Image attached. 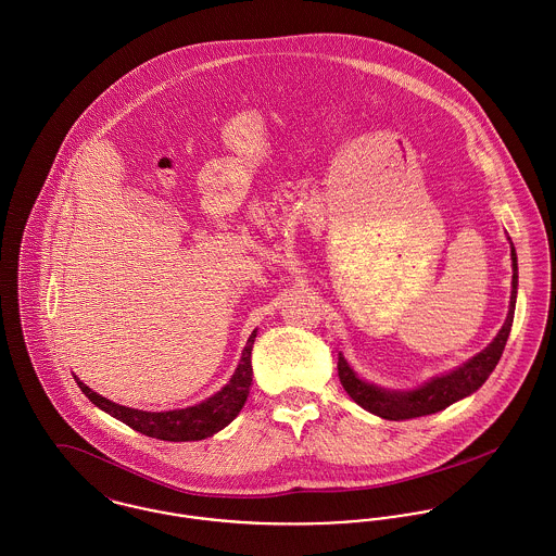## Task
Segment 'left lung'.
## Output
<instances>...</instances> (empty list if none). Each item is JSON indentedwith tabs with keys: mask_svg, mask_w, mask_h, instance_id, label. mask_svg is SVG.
Wrapping results in <instances>:
<instances>
[{
	"mask_svg": "<svg viewBox=\"0 0 556 556\" xmlns=\"http://www.w3.org/2000/svg\"><path fill=\"white\" fill-rule=\"evenodd\" d=\"M511 266H514V279H511V301H509V314L507 320L503 325V329L494 337V341L481 350L477 356H472L470 361H466L462 367H457L455 371L432 378L430 382H426L424 387L415 389V391H384L378 389L374 384H367L363 380H358L354 376V371L348 367L345 358L339 356L337 361V374H339V382L345 389V393L365 410L389 419V421H404V419H415V417H426V415H434L439 410H443L446 406H451L453 402L475 393L485 380L488 376L494 371L507 337L511 333V325H514V309H516V292H518V257H516V249L511 244Z\"/></svg>",
	"mask_w": 556,
	"mask_h": 556,
	"instance_id": "obj_1",
	"label": "left lung"
}]
</instances>
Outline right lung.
Here are the masks:
<instances>
[{"instance_id":"add662e5","label":"right lung","mask_w":556,"mask_h":556,"mask_svg":"<svg viewBox=\"0 0 556 556\" xmlns=\"http://www.w3.org/2000/svg\"><path fill=\"white\" fill-rule=\"evenodd\" d=\"M253 331L247 339V345L242 350L240 363L231 376V380L223 387L219 393L208 397L202 404L182 408V410H167V413H146V410H135L119 406L115 402H110L108 397L94 393L90 387H86L79 378L77 384L86 393V397L97 404L101 410L110 413L128 428L159 441H172V443H182V441H202L213 437L215 432L223 430L227 424L233 421V417L240 413V408L247 402L253 369H251V350L255 341Z\"/></svg>"}]
</instances>
